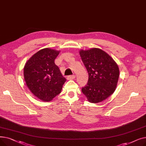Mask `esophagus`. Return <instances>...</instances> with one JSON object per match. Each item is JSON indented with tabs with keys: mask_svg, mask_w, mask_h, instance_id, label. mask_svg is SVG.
Wrapping results in <instances>:
<instances>
[{
	"mask_svg": "<svg viewBox=\"0 0 146 146\" xmlns=\"http://www.w3.org/2000/svg\"><path fill=\"white\" fill-rule=\"evenodd\" d=\"M67 79H73L75 78V75H70L67 76Z\"/></svg>",
	"mask_w": 146,
	"mask_h": 146,
	"instance_id": "esophagus-1",
	"label": "esophagus"
}]
</instances>
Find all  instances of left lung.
Wrapping results in <instances>:
<instances>
[{
	"label": "left lung",
	"mask_w": 146,
	"mask_h": 146,
	"mask_svg": "<svg viewBox=\"0 0 146 146\" xmlns=\"http://www.w3.org/2000/svg\"><path fill=\"white\" fill-rule=\"evenodd\" d=\"M88 73V82L82 93L91 103L101 102L115 90L119 78V68L113 59L101 49L93 48L79 51Z\"/></svg>",
	"instance_id": "obj_1"
}]
</instances>
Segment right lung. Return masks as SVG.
Wrapping results in <instances>:
<instances>
[{"mask_svg": "<svg viewBox=\"0 0 146 146\" xmlns=\"http://www.w3.org/2000/svg\"><path fill=\"white\" fill-rule=\"evenodd\" d=\"M59 52L48 48L42 49L25 64L24 75L27 86L42 101H50L60 94L66 80L54 63Z\"/></svg>", "mask_w": 146, "mask_h": 146, "instance_id": "add662e5", "label": "right lung"}]
</instances>
